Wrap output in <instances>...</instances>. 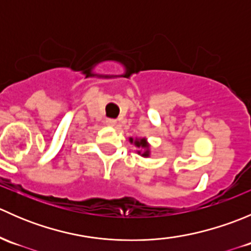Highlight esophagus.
Returning a JSON list of instances; mask_svg holds the SVG:
<instances>
[{
  "label": "esophagus",
  "instance_id": "esophagus-1",
  "mask_svg": "<svg viewBox=\"0 0 251 251\" xmlns=\"http://www.w3.org/2000/svg\"><path fill=\"white\" fill-rule=\"evenodd\" d=\"M105 124H107L108 126H110V127H114V126L116 125V120H114V119H107V120H105Z\"/></svg>",
  "mask_w": 251,
  "mask_h": 251
}]
</instances>
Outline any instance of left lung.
I'll return each instance as SVG.
<instances>
[{"label":"left lung","instance_id":"left-lung-1","mask_svg":"<svg viewBox=\"0 0 251 251\" xmlns=\"http://www.w3.org/2000/svg\"><path fill=\"white\" fill-rule=\"evenodd\" d=\"M130 142L135 144L137 148H140V151H137V153L140 154L141 156H143V158H149V156H151V146H149L147 138L136 137L135 140H133L132 137H130Z\"/></svg>","mask_w":251,"mask_h":251}]
</instances>
